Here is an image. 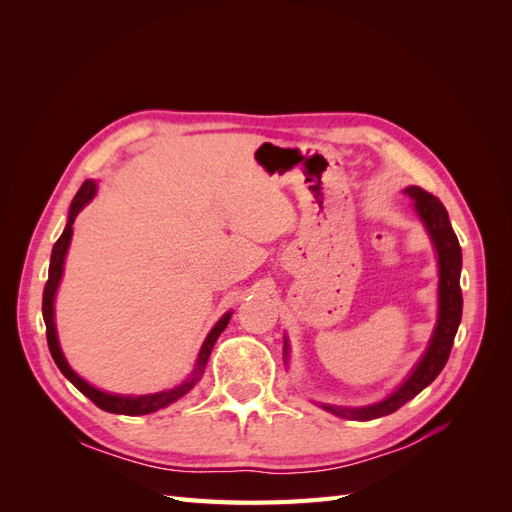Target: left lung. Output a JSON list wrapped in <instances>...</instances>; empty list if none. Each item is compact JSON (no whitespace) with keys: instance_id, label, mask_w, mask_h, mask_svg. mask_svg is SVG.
<instances>
[{"instance_id":"8db88e82","label":"left lung","mask_w":512,"mask_h":512,"mask_svg":"<svg viewBox=\"0 0 512 512\" xmlns=\"http://www.w3.org/2000/svg\"><path fill=\"white\" fill-rule=\"evenodd\" d=\"M404 192L412 198V207L418 215V220L423 222L433 250H436V256H438V320H436V327H433L431 339L423 356L418 359V363L412 367L406 380L401 382L393 393L376 401V404L359 406V408L320 404V408H324L327 412L339 418H350V421H371V418L393 414L395 410L408 404L412 397L421 393L425 386H429L433 380H436L448 361V354H451L453 339L457 335L459 322H461V309H463L461 288H459L461 247H459L455 230L451 226V220H448V213L436 196H431L423 188H418V185H410V188H406ZM288 354H290V344H288V337H284L286 363H288Z\"/></svg>"}]
</instances>
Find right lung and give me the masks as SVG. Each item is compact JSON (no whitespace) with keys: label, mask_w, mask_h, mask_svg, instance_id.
Wrapping results in <instances>:
<instances>
[{"label":"right lung","mask_w":512,"mask_h":512,"mask_svg":"<svg viewBox=\"0 0 512 512\" xmlns=\"http://www.w3.org/2000/svg\"><path fill=\"white\" fill-rule=\"evenodd\" d=\"M98 192V183L94 179H87L81 190L76 192V196L72 198V205L68 211V222L64 232H61V237L57 239V243L53 245V252H51V265H49V282L44 286V294H42V316H44V324H46V342H49V350L55 365L59 367L61 374H64L76 389H79L85 397H89L94 404L106 412H113V414H126V416H141V414H151V412H158L170 404H175L177 399H181L183 395H188L194 384L203 378L205 374V367L209 361V354L218 342V337L222 335V331L228 327L230 316L232 312H226L218 322H215V327L209 331V335L205 337L203 346H200L198 352V359L194 363V369L190 371V376L185 378L181 384L173 386V389H166L160 393H149V395H117V393H106L96 389L94 384H89L87 380H83L76 371L70 367V363L66 361L64 352H61L59 346V339H57V327H55V294L61 282V275H64V262L68 256V247L72 241V224L76 220V215H79L91 200H94Z\"/></svg>","instance_id":"obj_1"}]
</instances>
